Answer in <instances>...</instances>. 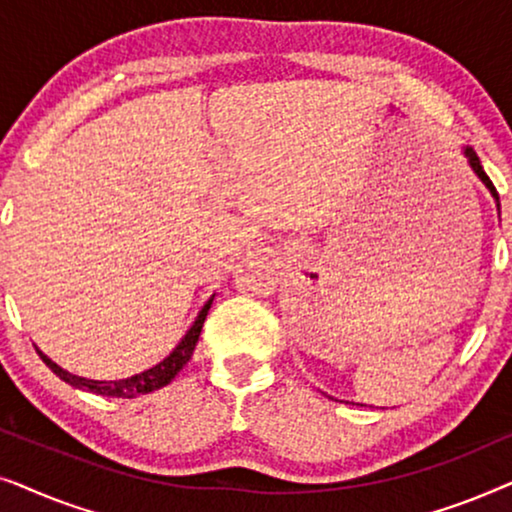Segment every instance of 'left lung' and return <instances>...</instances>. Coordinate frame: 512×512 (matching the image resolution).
<instances>
[{
  "mask_svg": "<svg viewBox=\"0 0 512 512\" xmlns=\"http://www.w3.org/2000/svg\"><path fill=\"white\" fill-rule=\"evenodd\" d=\"M464 153H466V156H468V163H471L473 172L478 174V177L482 179V184H485V186L489 188V191H492V195H494V198H496V202H499V193H496L494 184H492V181H489V177H487V174H485V170H482V165H480V158H478V153H475L473 149H466Z\"/></svg>",
  "mask_w": 512,
  "mask_h": 512,
  "instance_id": "1",
  "label": "left lung"
}]
</instances>
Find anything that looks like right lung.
<instances>
[{"label":"right lung","instance_id":"right-lung-1","mask_svg":"<svg viewBox=\"0 0 512 512\" xmlns=\"http://www.w3.org/2000/svg\"><path fill=\"white\" fill-rule=\"evenodd\" d=\"M209 307H212V298L207 300L205 307H202L198 319H195V324L188 328V333L184 335V340L179 342L177 347H174V352L167 356L165 361H160L158 366H153L149 370H144V373H139L135 377H128V380H114V382H100V380H86V377H76L72 373H67V370H62L58 363H53L48 359L46 354H41L39 349V356L41 361L46 363L48 368L53 370L55 375L60 377V380H65L67 384H72L76 389H86V391H93L97 396H111V398H137V396H144V394H151V391L156 389H163L165 384H170L174 380V375L179 373L181 368L186 366L188 359L193 356V349H195V342L200 338V331H202V324H205L207 319V312Z\"/></svg>","mask_w":512,"mask_h":512}]
</instances>
